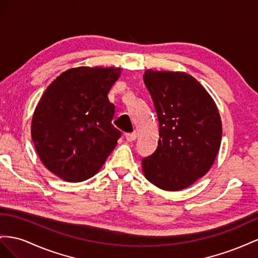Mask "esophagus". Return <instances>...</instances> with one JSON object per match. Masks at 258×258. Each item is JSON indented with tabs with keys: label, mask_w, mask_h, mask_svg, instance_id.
I'll list each match as a JSON object with an SVG mask.
<instances>
[{
	"label": "esophagus",
	"mask_w": 258,
	"mask_h": 258,
	"mask_svg": "<svg viewBox=\"0 0 258 258\" xmlns=\"http://www.w3.org/2000/svg\"><path fill=\"white\" fill-rule=\"evenodd\" d=\"M136 133H127L125 134V139H126L127 142H134L136 139Z\"/></svg>",
	"instance_id": "esophagus-1"
}]
</instances>
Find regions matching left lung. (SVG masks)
<instances>
[{
    "mask_svg": "<svg viewBox=\"0 0 258 258\" xmlns=\"http://www.w3.org/2000/svg\"><path fill=\"white\" fill-rule=\"evenodd\" d=\"M144 82L159 121V143L142 160L154 186L178 191L209 172L222 141V121L210 94L185 72L147 70Z\"/></svg>",
    "mask_w": 258,
    "mask_h": 258,
    "instance_id": "left-lung-1",
    "label": "left lung"
}]
</instances>
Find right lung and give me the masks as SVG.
I'll return each mask as SVG.
<instances>
[{
	"label": "right lung",
	"instance_id": "add662e5",
	"mask_svg": "<svg viewBox=\"0 0 258 258\" xmlns=\"http://www.w3.org/2000/svg\"><path fill=\"white\" fill-rule=\"evenodd\" d=\"M120 68L78 67L62 72L35 108L31 136L46 168L66 181L93 177L115 148L121 132L108 93Z\"/></svg>",
	"mask_w": 258,
	"mask_h": 258
}]
</instances>
